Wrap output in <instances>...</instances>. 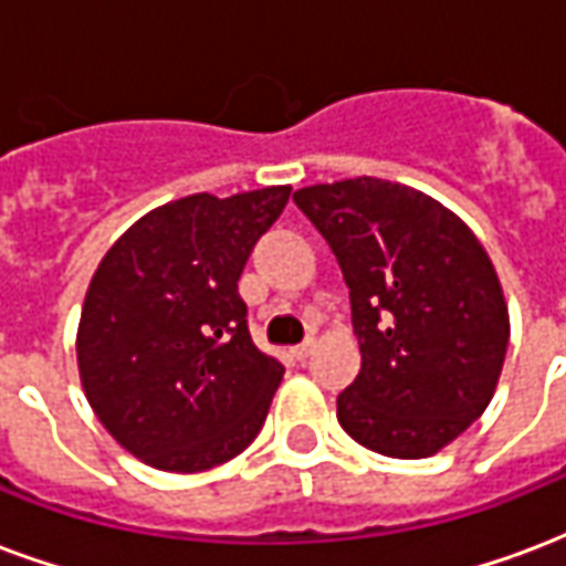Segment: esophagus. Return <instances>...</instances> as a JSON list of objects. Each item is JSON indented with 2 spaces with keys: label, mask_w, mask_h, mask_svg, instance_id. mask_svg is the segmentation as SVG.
<instances>
[{
  "label": "esophagus",
  "mask_w": 566,
  "mask_h": 566,
  "mask_svg": "<svg viewBox=\"0 0 566 566\" xmlns=\"http://www.w3.org/2000/svg\"><path fill=\"white\" fill-rule=\"evenodd\" d=\"M312 352H315V339H306V343L294 345V352H291V355H294L296 360H306V357L312 355Z\"/></svg>",
  "instance_id": "obj_1"
}]
</instances>
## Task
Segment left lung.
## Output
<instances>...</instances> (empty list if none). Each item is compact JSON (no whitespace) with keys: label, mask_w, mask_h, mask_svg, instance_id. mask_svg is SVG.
I'll use <instances>...</instances> for the list:
<instances>
[{"label":"left lung","mask_w":566,"mask_h":566,"mask_svg":"<svg viewBox=\"0 0 566 566\" xmlns=\"http://www.w3.org/2000/svg\"><path fill=\"white\" fill-rule=\"evenodd\" d=\"M352 296L360 373L336 418L388 458H430L482 416L497 388L510 308L467 223L416 187L345 178L296 190Z\"/></svg>","instance_id":"1"}]
</instances>
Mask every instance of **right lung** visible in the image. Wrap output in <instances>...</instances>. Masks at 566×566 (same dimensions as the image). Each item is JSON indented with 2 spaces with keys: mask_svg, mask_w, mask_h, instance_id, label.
Here are the masks:
<instances>
[{
  "mask_svg": "<svg viewBox=\"0 0 566 566\" xmlns=\"http://www.w3.org/2000/svg\"><path fill=\"white\" fill-rule=\"evenodd\" d=\"M287 197L282 185L175 199L99 260L75 343L81 388L139 461L202 473L260 433L284 367L251 343L239 275Z\"/></svg>",
  "mask_w": 566,
  "mask_h": 566,
  "instance_id": "obj_1",
  "label": "right lung"
}]
</instances>
